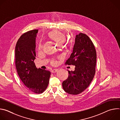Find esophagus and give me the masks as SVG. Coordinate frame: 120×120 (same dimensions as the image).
Segmentation results:
<instances>
[{
    "instance_id": "1",
    "label": "esophagus",
    "mask_w": 120,
    "mask_h": 120,
    "mask_svg": "<svg viewBox=\"0 0 120 120\" xmlns=\"http://www.w3.org/2000/svg\"><path fill=\"white\" fill-rule=\"evenodd\" d=\"M57 71H58L57 69H53L52 71H51V72H52V73H54L56 72Z\"/></svg>"
}]
</instances>
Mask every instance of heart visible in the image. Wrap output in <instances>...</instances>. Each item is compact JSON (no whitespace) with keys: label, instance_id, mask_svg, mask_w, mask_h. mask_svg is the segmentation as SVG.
<instances>
[{"label":"heart","instance_id":"obj_1","mask_svg":"<svg viewBox=\"0 0 120 120\" xmlns=\"http://www.w3.org/2000/svg\"><path fill=\"white\" fill-rule=\"evenodd\" d=\"M47 36L48 38L56 44H57L59 45H61L62 46H65L67 45L68 43L66 41V36L64 33L58 30H53L49 32L47 34ZM42 45L41 44H39L38 46V50L39 51L42 50ZM53 65H55L56 64V61H52L51 62Z\"/></svg>","mask_w":120,"mask_h":120}]
</instances>
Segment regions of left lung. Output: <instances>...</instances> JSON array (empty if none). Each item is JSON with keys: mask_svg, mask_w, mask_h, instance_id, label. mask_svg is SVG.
Listing matches in <instances>:
<instances>
[{"mask_svg": "<svg viewBox=\"0 0 120 120\" xmlns=\"http://www.w3.org/2000/svg\"><path fill=\"white\" fill-rule=\"evenodd\" d=\"M96 52L89 37L80 33L76 36L73 52L66 61V65H75L74 71H68V77L62 83L64 91L77 95L86 89L95 74Z\"/></svg>", "mask_w": 120, "mask_h": 120, "instance_id": "left-lung-1", "label": "left lung"}]
</instances>
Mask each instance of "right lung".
Returning a JSON list of instances; mask_svg holds the SVG:
<instances>
[{
  "mask_svg": "<svg viewBox=\"0 0 120 120\" xmlns=\"http://www.w3.org/2000/svg\"><path fill=\"white\" fill-rule=\"evenodd\" d=\"M38 29L27 31L21 36L15 48V65L25 86L32 93L39 94L46 89L50 72L37 69L34 63L36 56V37Z\"/></svg>",
  "mask_w": 120,
  "mask_h": 120,
  "instance_id": "1",
  "label": "right lung"
}]
</instances>
